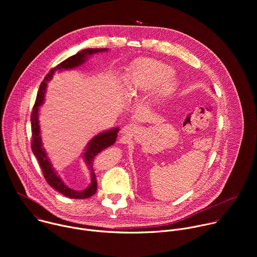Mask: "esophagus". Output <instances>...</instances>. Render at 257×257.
Masks as SVG:
<instances>
[{"label":"esophagus","mask_w":257,"mask_h":257,"mask_svg":"<svg viewBox=\"0 0 257 257\" xmlns=\"http://www.w3.org/2000/svg\"><path fill=\"white\" fill-rule=\"evenodd\" d=\"M135 129V125L134 124H128L123 128V133L125 134H130L132 133V131H134Z\"/></svg>","instance_id":"34e87169"}]
</instances>
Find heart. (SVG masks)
Returning <instances> with one entry per match:
<instances>
[{"label":"heart","instance_id":"obj_1","mask_svg":"<svg viewBox=\"0 0 257 257\" xmlns=\"http://www.w3.org/2000/svg\"><path fill=\"white\" fill-rule=\"evenodd\" d=\"M176 85L173 68L151 58L135 61L124 77L125 91L131 97L148 94L153 90L160 97H167L174 92Z\"/></svg>","mask_w":257,"mask_h":257}]
</instances>
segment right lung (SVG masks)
Instances as JSON below:
<instances>
[{"instance_id": "1", "label": "right lung", "mask_w": 257, "mask_h": 257, "mask_svg": "<svg viewBox=\"0 0 257 257\" xmlns=\"http://www.w3.org/2000/svg\"><path fill=\"white\" fill-rule=\"evenodd\" d=\"M107 49H85L76 55L72 56L59 65H57L55 68L51 69L50 72L46 75L44 81L41 83L38 95H36V99L34 102V105L32 107V112L30 116V121H31V150L35 156V158L38 159L41 169L43 171V175L48 182V184L51 185L54 189H56L58 192L62 193L63 195L70 197V198H75V199H85L90 196H92L97 189V182H96V176L94 173V162H95V157L103 150H105L108 146H111L117 138V133L119 131V128H115L108 131H104L95 137H93L89 143L86 146V150L84 153V160L88 166V169L91 174V183L90 185L84 189V190H73L69 187H67L63 181L60 179V177L57 176L56 172L52 168V165L47 157V154L45 150L43 149V143H42V138H41V131H40V125H39V107L43 103L44 98H45V92L47 88V82L51 80L53 77L54 73L57 70H62V69H72L75 68L81 64H83L86 60V58L90 55L97 54L100 52H106Z\"/></svg>"}]
</instances>
